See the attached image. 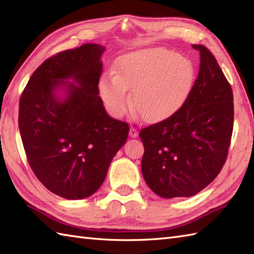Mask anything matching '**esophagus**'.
Returning a JSON list of instances; mask_svg holds the SVG:
<instances>
[{"instance_id": "1", "label": "esophagus", "mask_w": 254, "mask_h": 254, "mask_svg": "<svg viewBox=\"0 0 254 254\" xmlns=\"http://www.w3.org/2000/svg\"><path fill=\"white\" fill-rule=\"evenodd\" d=\"M137 135H138L137 128L135 127H131V128H130V136L131 137H137Z\"/></svg>"}]
</instances>
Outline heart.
I'll use <instances>...</instances> for the list:
<instances>
[{
  "mask_svg": "<svg viewBox=\"0 0 254 254\" xmlns=\"http://www.w3.org/2000/svg\"><path fill=\"white\" fill-rule=\"evenodd\" d=\"M195 69L187 58L165 48L127 53L117 62L115 75L99 80V93L112 116L122 117L130 107L147 122H160L175 115L190 95Z\"/></svg>",
  "mask_w": 254,
  "mask_h": 254,
  "instance_id": "1",
  "label": "heart"
}]
</instances>
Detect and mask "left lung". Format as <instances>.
Here are the masks:
<instances>
[{
	"instance_id": "left-lung-1",
	"label": "left lung",
	"mask_w": 254,
	"mask_h": 254,
	"mask_svg": "<svg viewBox=\"0 0 254 254\" xmlns=\"http://www.w3.org/2000/svg\"><path fill=\"white\" fill-rule=\"evenodd\" d=\"M187 101L174 116L144 127L142 174L157 195L189 197L206 188L227 159L234 128V95L216 59L206 47Z\"/></svg>"
}]
</instances>
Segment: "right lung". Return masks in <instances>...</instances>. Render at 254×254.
I'll list each match as a JSON object with an SVG mask.
<instances>
[{
    "mask_svg": "<svg viewBox=\"0 0 254 254\" xmlns=\"http://www.w3.org/2000/svg\"><path fill=\"white\" fill-rule=\"evenodd\" d=\"M105 50L85 44L47 59L19 99L18 127L30 168L64 198H85L98 190L128 135V124L108 115L98 96ZM59 87L67 90L64 100L54 94Z\"/></svg>",
    "mask_w": 254,
    "mask_h": 254,
    "instance_id": "right-lung-1",
    "label": "right lung"
}]
</instances>
